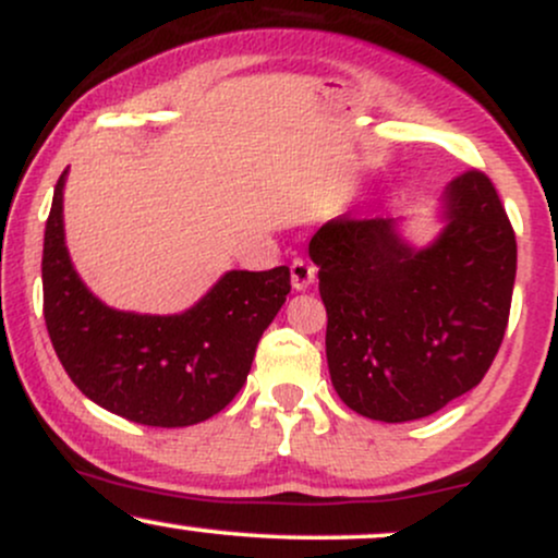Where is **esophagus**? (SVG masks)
I'll list each match as a JSON object with an SVG mask.
<instances>
[{
    "instance_id": "esophagus-1",
    "label": "esophagus",
    "mask_w": 558,
    "mask_h": 558,
    "mask_svg": "<svg viewBox=\"0 0 558 558\" xmlns=\"http://www.w3.org/2000/svg\"><path fill=\"white\" fill-rule=\"evenodd\" d=\"M315 278H317L315 265H310L306 259L291 262V286L296 288V291H306V288L315 283Z\"/></svg>"
}]
</instances>
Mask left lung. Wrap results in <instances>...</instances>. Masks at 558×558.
<instances>
[{
	"label": "left lung",
	"mask_w": 558,
	"mask_h": 558,
	"mask_svg": "<svg viewBox=\"0 0 558 558\" xmlns=\"http://www.w3.org/2000/svg\"><path fill=\"white\" fill-rule=\"evenodd\" d=\"M401 220L325 222L312 235L328 310L330 380L369 420H422L483 380L509 323L517 241L490 178L466 170L440 198L427 246Z\"/></svg>",
	"instance_id": "left-lung-1"
}]
</instances>
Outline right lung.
I'll use <instances>...</instances> for the list:
<instances>
[{
  "instance_id": "right-lung-1",
  "label": "right lung",
  "mask_w": 558,
  "mask_h": 558,
  "mask_svg": "<svg viewBox=\"0 0 558 558\" xmlns=\"http://www.w3.org/2000/svg\"><path fill=\"white\" fill-rule=\"evenodd\" d=\"M44 230V319L70 380L107 412L151 427H185L226 409L246 383L262 332L291 291L288 267L230 270L181 315L107 306L75 272L62 191Z\"/></svg>"
}]
</instances>
